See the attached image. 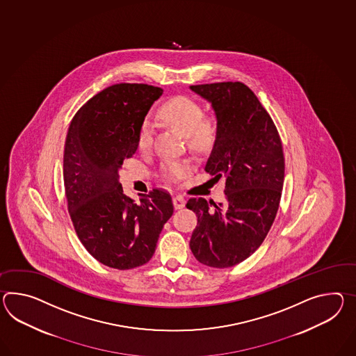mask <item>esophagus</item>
<instances>
[{
	"label": "esophagus",
	"instance_id": "esophagus-1",
	"mask_svg": "<svg viewBox=\"0 0 356 356\" xmlns=\"http://www.w3.org/2000/svg\"><path fill=\"white\" fill-rule=\"evenodd\" d=\"M174 206L176 209H181L185 206V198L182 195L174 197Z\"/></svg>",
	"mask_w": 356,
	"mask_h": 356
}]
</instances>
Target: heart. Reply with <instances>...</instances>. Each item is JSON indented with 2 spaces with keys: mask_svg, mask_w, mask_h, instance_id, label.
Instances as JSON below:
<instances>
[{
  "mask_svg": "<svg viewBox=\"0 0 356 356\" xmlns=\"http://www.w3.org/2000/svg\"><path fill=\"white\" fill-rule=\"evenodd\" d=\"M158 114L161 120L181 131L188 145L194 150L209 149L216 139V122L203 115V109L195 100L186 96H175L161 105ZM154 129L149 120L140 123L136 145L140 152H147L153 145ZM191 171V161H165L162 165V174L170 181L184 179Z\"/></svg>",
  "mask_w": 356,
  "mask_h": 356,
  "instance_id": "obj_1",
  "label": "heart"
}]
</instances>
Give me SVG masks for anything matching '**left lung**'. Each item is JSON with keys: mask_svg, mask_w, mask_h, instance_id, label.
Here are the masks:
<instances>
[{"mask_svg": "<svg viewBox=\"0 0 356 356\" xmlns=\"http://www.w3.org/2000/svg\"><path fill=\"white\" fill-rule=\"evenodd\" d=\"M191 88L216 114V140L204 170L226 182L224 203L188 200L186 209L198 217L189 245L200 264L224 269L248 259L269 233L284 182L283 147L269 113L242 82Z\"/></svg>", "mask_w": 356, "mask_h": 356, "instance_id": "obj_1", "label": "left lung"}]
</instances>
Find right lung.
Returning <instances> with one entry per match:
<instances>
[{
  "mask_svg": "<svg viewBox=\"0 0 356 356\" xmlns=\"http://www.w3.org/2000/svg\"><path fill=\"white\" fill-rule=\"evenodd\" d=\"M162 94L144 83L106 87L82 105L67 134L63 177L70 220L87 252L113 269L147 264L174 213L170 193L153 189L136 203L123 194L118 174L138 149L140 123Z\"/></svg>",
  "mask_w": 356,
  "mask_h": 356,
  "instance_id": "obj_1",
  "label": "right lung"
}]
</instances>
